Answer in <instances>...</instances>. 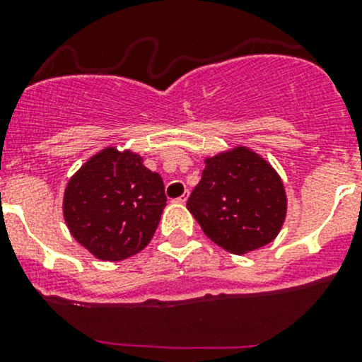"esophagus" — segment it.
<instances>
[{
	"label": "esophagus",
	"instance_id": "34e87169",
	"mask_svg": "<svg viewBox=\"0 0 362 362\" xmlns=\"http://www.w3.org/2000/svg\"><path fill=\"white\" fill-rule=\"evenodd\" d=\"M187 199H189V192H184V194H182L180 198L175 199V202H177V203H185V202H187Z\"/></svg>",
	"mask_w": 362,
	"mask_h": 362
}]
</instances>
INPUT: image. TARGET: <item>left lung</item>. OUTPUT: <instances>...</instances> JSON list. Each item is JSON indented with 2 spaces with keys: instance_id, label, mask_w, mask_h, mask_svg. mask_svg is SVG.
I'll return each instance as SVG.
<instances>
[{
  "instance_id": "1",
  "label": "left lung",
  "mask_w": 362,
  "mask_h": 362,
  "mask_svg": "<svg viewBox=\"0 0 362 362\" xmlns=\"http://www.w3.org/2000/svg\"><path fill=\"white\" fill-rule=\"evenodd\" d=\"M187 210L203 233L229 254H249L279 236L287 194L275 168L245 145L204 158Z\"/></svg>"
}]
</instances>
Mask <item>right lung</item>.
<instances>
[{"instance_id":"obj_1","label":"right lung","mask_w":362,"mask_h":362,"mask_svg":"<svg viewBox=\"0 0 362 362\" xmlns=\"http://www.w3.org/2000/svg\"><path fill=\"white\" fill-rule=\"evenodd\" d=\"M166 206L163 178L129 148L105 147L68 180L63 215L73 238L101 261H122L151 243Z\"/></svg>"}]
</instances>
